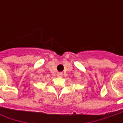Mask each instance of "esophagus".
I'll list each match as a JSON object with an SVG mask.
<instances>
[{
	"label": "esophagus",
	"mask_w": 123,
	"mask_h": 123,
	"mask_svg": "<svg viewBox=\"0 0 123 123\" xmlns=\"http://www.w3.org/2000/svg\"><path fill=\"white\" fill-rule=\"evenodd\" d=\"M62 76H63V73H57V77H62Z\"/></svg>",
	"instance_id": "esophagus-1"
}]
</instances>
